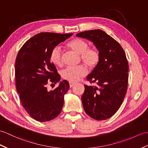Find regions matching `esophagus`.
Masks as SVG:
<instances>
[{
    "label": "esophagus",
    "mask_w": 148,
    "mask_h": 148,
    "mask_svg": "<svg viewBox=\"0 0 148 148\" xmlns=\"http://www.w3.org/2000/svg\"><path fill=\"white\" fill-rule=\"evenodd\" d=\"M74 85H75V83H73V82H69V86H70V88L73 87Z\"/></svg>",
    "instance_id": "esophagus-1"
}]
</instances>
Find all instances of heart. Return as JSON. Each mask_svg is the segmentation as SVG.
Wrapping results in <instances>:
<instances>
[{
    "instance_id": "heart-1",
    "label": "heart",
    "mask_w": 148,
    "mask_h": 148,
    "mask_svg": "<svg viewBox=\"0 0 148 148\" xmlns=\"http://www.w3.org/2000/svg\"><path fill=\"white\" fill-rule=\"evenodd\" d=\"M67 47L80 54V59L89 69H92L98 66L100 60L99 51L95 47H89V43L86 40L80 38L74 39L67 43ZM50 59L56 66H60L62 64V56L59 47L53 48L50 54ZM86 68L83 65L67 67L61 71V76L69 82H75L86 74Z\"/></svg>"
}]
</instances>
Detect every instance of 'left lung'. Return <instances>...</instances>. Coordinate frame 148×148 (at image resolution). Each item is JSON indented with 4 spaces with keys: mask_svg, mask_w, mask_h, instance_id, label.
<instances>
[{
    "mask_svg": "<svg viewBox=\"0 0 148 148\" xmlns=\"http://www.w3.org/2000/svg\"><path fill=\"white\" fill-rule=\"evenodd\" d=\"M91 40L100 54V60L87 77L81 99L84 110L91 118L103 121L117 112L127 90L129 64L124 50L119 42L103 31H85L76 35Z\"/></svg>",
    "mask_w": 148,
    "mask_h": 148,
    "instance_id": "8db88e82",
    "label": "left lung"
}]
</instances>
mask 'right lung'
I'll return each instance as SVG.
<instances>
[{"label":"right lung","instance_id":"add662e5","mask_svg":"<svg viewBox=\"0 0 148 148\" xmlns=\"http://www.w3.org/2000/svg\"><path fill=\"white\" fill-rule=\"evenodd\" d=\"M73 33H40L26 41L19 50L15 64L16 90L27 113L36 121L47 122L60 114L64 96L69 88L64 80L52 91L47 84L60 81V75L50 59L53 48Z\"/></svg>","mask_w":148,"mask_h":148}]
</instances>
